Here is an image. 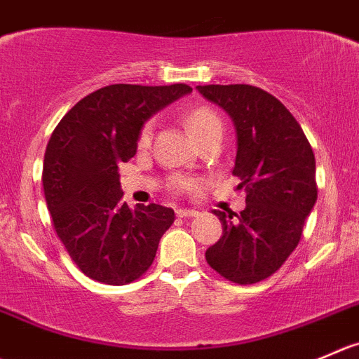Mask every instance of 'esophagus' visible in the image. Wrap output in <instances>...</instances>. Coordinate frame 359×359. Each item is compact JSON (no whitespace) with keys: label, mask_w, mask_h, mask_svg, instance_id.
Listing matches in <instances>:
<instances>
[{"label":"esophagus","mask_w":359,"mask_h":359,"mask_svg":"<svg viewBox=\"0 0 359 359\" xmlns=\"http://www.w3.org/2000/svg\"><path fill=\"white\" fill-rule=\"evenodd\" d=\"M200 214L198 210H193V208H177V217H196Z\"/></svg>","instance_id":"34e87169"}]
</instances>
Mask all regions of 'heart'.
Returning a JSON list of instances; mask_svg holds the SVG:
<instances>
[{
    "mask_svg": "<svg viewBox=\"0 0 359 359\" xmlns=\"http://www.w3.org/2000/svg\"><path fill=\"white\" fill-rule=\"evenodd\" d=\"M184 123H186L187 130H189V133L193 135L196 142H201L203 138L210 137L212 133L222 131V121L221 117H219V114L215 112L214 109L205 105L191 109L189 112L186 114V117H184ZM151 135L152 126L147 124V126H144V130H142L140 137H138V145H140V147H147L149 142H151ZM194 184L196 182H194L193 179H189V177H175V180H173V186L180 191L191 189V187H194Z\"/></svg>",
    "mask_w": 359,
    "mask_h": 359,
    "instance_id": "1",
    "label": "heart"
}]
</instances>
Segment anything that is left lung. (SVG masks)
Segmentation results:
<instances>
[{
	"mask_svg": "<svg viewBox=\"0 0 359 359\" xmlns=\"http://www.w3.org/2000/svg\"><path fill=\"white\" fill-rule=\"evenodd\" d=\"M198 91L235 123L233 175L247 193L240 214L214 210L222 236L205 259L226 280L256 284L276 273L300 242L318 200L314 151L290 110L259 87L212 83Z\"/></svg>",
	"mask_w": 359,
	"mask_h": 359,
	"instance_id": "1",
	"label": "left lung"
}]
</instances>
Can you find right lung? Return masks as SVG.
<instances>
[{
    "instance_id": "add662e5",
    "label": "right lung",
    "mask_w": 359,
    "mask_h": 359,
    "mask_svg": "<svg viewBox=\"0 0 359 359\" xmlns=\"http://www.w3.org/2000/svg\"><path fill=\"white\" fill-rule=\"evenodd\" d=\"M186 83H114L80 100L52 131L45 149V201L55 233L89 279L124 286L156 257L175 214L161 205L123 201L119 165L138 147L145 121L191 93Z\"/></svg>"
}]
</instances>
